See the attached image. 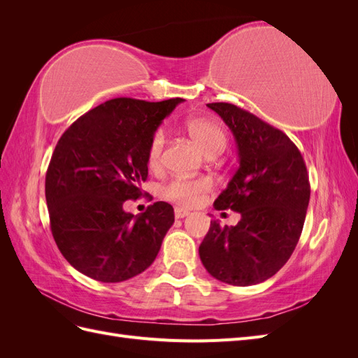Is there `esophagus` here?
Wrapping results in <instances>:
<instances>
[{"label": "esophagus", "instance_id": "1", "mask_svg": "<svg viewBox=\"0 0 358 358\" xmlns=\"http://www.w3.org/2000/svg\"><path fill=\"white\" fill-rule=\"evenodd\" d=\"M188 215H189V212L187 209H182V208H176L175 209V216H176L178 220L185 218V216H188Z\"/></svg>", "mask_w": 358, "mask_h": 358}]
</instances>
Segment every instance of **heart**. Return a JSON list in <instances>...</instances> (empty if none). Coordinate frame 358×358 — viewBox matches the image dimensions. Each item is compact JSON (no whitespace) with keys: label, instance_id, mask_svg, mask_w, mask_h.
<instances>
[{"label":"heart","instance_id":"1","mask_svg":"<svg viewBox=\"0 0 358 358\" xmlns=\"http://www.w3.org/2000/svg\"><path fill=\"white\" fill-rule=\"evenodd\" d=\"M187 129L189 136L194 138L206 155L221 154L227 146V134L222 127L208 117H192L187 122ZM166 131L158 128L150 136L146 161L149 169L157 170L162 166V155L166 148ZM212 189V182L206 178L187 179V178H175L162 188V196L167 200L176 203L179 206L191 208L200 203L203 196Z\"/></svg>","mask_w":358,"mask_h":358}]
</instances>
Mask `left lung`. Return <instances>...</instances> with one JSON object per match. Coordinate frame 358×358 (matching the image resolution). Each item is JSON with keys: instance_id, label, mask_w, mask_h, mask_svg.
Here are the masks:
<instances>
[{"instance_id": "left-lung-1", "label": "left lung", "mask_w": 358, "mask_h": 358, "mask_svg": "<svg viewBox=\"0 0 358 358\" xmlns=\"http://www.w3.org/2000/svg\"><path fill=\"white\" fill-rule=\"evenodd\" d=\"M208 107L231 129L239 155V169L213 206L239 212L241 221H212L200 259L221 282L255 285L279 272L300 239L310 197L308 170L280 129L230 103Z\"/></svg>"}]
</instances>
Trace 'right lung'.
<instances>
[{
    "mask_svg": "<svg viewBox=\"0 0 358 358\" xmlns=\"http://www.w3.org/2000/svg\"><path fill=\"white\" fill-rule=\"evenodd\" d=\"M182 99H113L80 116L57 143L46 173L50 230L64 258L100 282H122L154 263L175 222L166 201L124 210L142 196L150 136Z\"/></svg>",
    "mask_w": 358,
    "mask_h": 358,
    "instance_id": "add662e5",
    "label": "right lung"
}]
</instances>
